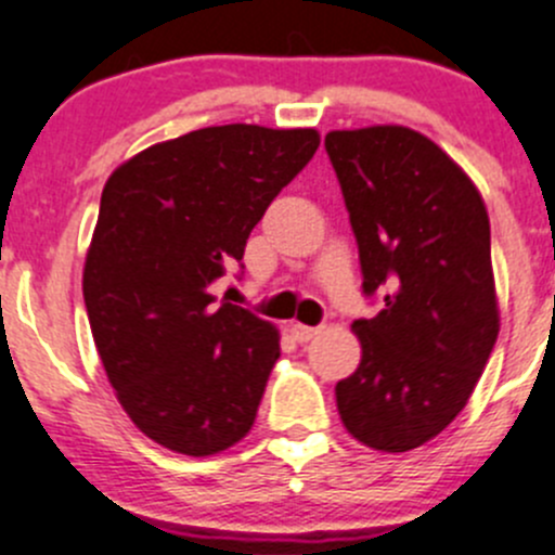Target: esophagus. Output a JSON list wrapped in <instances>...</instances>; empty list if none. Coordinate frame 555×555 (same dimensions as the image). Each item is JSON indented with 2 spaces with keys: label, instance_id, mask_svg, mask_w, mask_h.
I'll use <instances>...</instances> for the list:
<instances>
[{
  "label": "esophagus",
  "instance_id": "esophagus-1",
  "mask_svg": "<svg viewBox=\"0 0 555 555\" xmlns=\"http://www.w3.org/2000/svg\"><path fill=\"white\" fill-rule=\"evenodd\" d=\"M289 333H293L295 340H300V344H306V340L317 338V335L322 333V327H309V324L293 322V324H289Z\"/></svg>",
  "mask_w": 555,
  "mask_h": 555
}]
</instances>
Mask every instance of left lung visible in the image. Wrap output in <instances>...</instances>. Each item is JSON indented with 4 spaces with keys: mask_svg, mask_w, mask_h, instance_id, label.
<instances>
[{
    "mask_svg": "<svg viewBox=\"0 0 555 555\" xmlns=\"http://www.w3.org/2000/svg\"><path fill=\"white\" fill-rule=\"evenodd\" d=\"M360 246L362 289L384 309L351 324L360 367L335 386L349 435L376 451L424 446L459 416L500 333L489 211L473 179L405 126L330 131Z\"/></svg>",
    "mask_w": 555,
    "mask_h": 555,
    "instance_id": "8db88e82",
    "label": "left lung"
}]
</instances>
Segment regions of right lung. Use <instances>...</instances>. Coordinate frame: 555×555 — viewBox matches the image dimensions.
<instances>
[{
    "instance_id": "1",
    "label": "right lung",
    "mask_w": 555,
    "mask_h": 555,
    "mask_svg": "<svg viewBox=\"0 0 555 555\" xmlns=\"http://www.w3.org/2000/svg\"><path fill=\"white\" fill-rule=\"evenodd\" d=\"M313 128L231 122L153 144L109 173L82 295L106 378L164 449L211 456L251 429L279 330L217 304L268 204L313 158Z\"/></svg>"
}]
</instances>
